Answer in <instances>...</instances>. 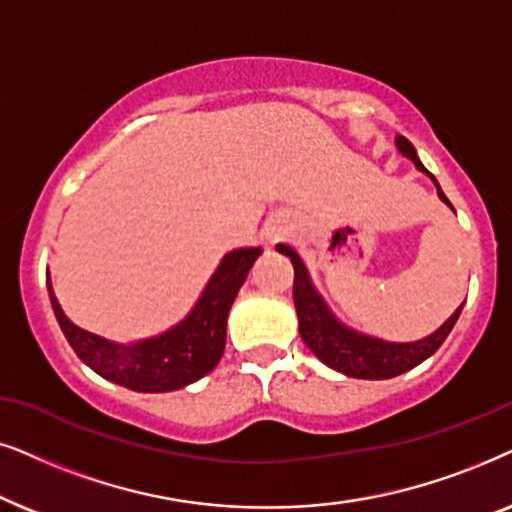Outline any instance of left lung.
<instances>
[{
    "instance_id": "8db88e82",
    "label": "left lung",
    "mask_w": 512,
    "mask_h": 512,
    "mask_svg": "<svg viewBox=\"0 0 512 512\" xmlns=\"http://www.w3.org/2000/svg\"><path fill=\"white\" fill-rule=\"evenodd\" d=\"M395 142H398V149L407 156V159H412L417 163L419 170L428 173L424 163L419 161L417 152H414L410 140L403 138V135H398V140ZM435 185H438V182H435ZM438 194L447 206H452V203L447 201V196L442 194L440 187H438ZM276 250L283 252V255H288L292 260V267H295L292 297H295L299 335H302L304 344L309 346V349L316 353V358L323 360L327 367H332V370L342 374H349V377L391 379L407 370H412V367H417L419 363H424L428 356H433V353L440 349L449 332H452L456 318H459V313L463 309L461 304L459 309L454 311V316L449 318L438 332H433L431 337L421 339V342L391 344V342H381V339H374V337L358 335V332L344 327L330 311H327L325 302L320 299L318 292L313 290L309 274H306V267L302 264V260H299L297 252L292 250L290 245H276Z\"/></svg>"
}]
</instances>
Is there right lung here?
Here are the masks:
<instances>
[{
	"mask_svg": "<svg viewBox=\"0 0 512 512\" xmlns=\"http://www.w3.org/2000/svg\"><path fill=\"white\" fill-rule=\"evenodd\" d=\"M260 252V248L229 252L194 311L166 335L145 339L135 346L112 344L70 323L53 295L51 283H46L60 330L93 372L133 391L163 393L192 384L220 363L227 342L229 309Z\"/></svg>",
	"mask_w": 512,
	"mask_h": 512,
	"instance_id": "1",
	"label": "right lung"
}]
</instances>
